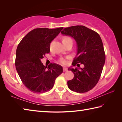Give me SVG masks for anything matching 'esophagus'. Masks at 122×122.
<instances>
[{
    "mask_svg": "<svg viewBox=\"0 0 122 122\" xmlns=\"http://www.w3.org/2000/svg\"><path fill=\"white\" fill-rule=\"evenodd\" d=\"M63 70L64 72H66V71H67V70H68V69H67V68H63Z\"/></svg>",
    "mask_w": 122,
    "mask_h": 122,
    "instance_id": "1",
    "label": "esophagus"
}]
</instances>
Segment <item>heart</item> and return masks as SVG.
<instances>
[{
	"mask_svg": "<svg viewBox=\"0 0 122 122\" xmlns=\"http://www.w3.org/2000/svg\"><path fill=\"white\" fill-rule=\"evenodd\" d=\"M69 38H69V37H64L62 39V41L66 40V39H69ZM60 62L61 63L63 64H66L67 63V61H66V60H65V59H62L60 60Z\"/></svg>",
	"mask_w": 122,
	"mask_h": 122,
	"instance_id": "1",
	"label": "heart"
}]
</instances>
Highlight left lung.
Wrapping results in <instances>:
<instances>
[{
	"instance_id": "left-lung-1",
	"label": "left lung",
	"mask_w": 122,
	"mask_h": 122,
	"mask_svg": "<svg viewBox=\"0 0 122 122\" xmlns=\"http://www.w3.org/2000/svg\"><path fill=\"white\" fill-rule=\"evenodd\" d=\"M63 35L71 36L77 44V54L72 65L79 68H69L74 77L68 81L69 89L77 93L92 90L99 80L105 61L103 42L97 32L84 25H74L64 28ZM80 64L84 66L79 68Z\"/></svg>"
}]
</instances>
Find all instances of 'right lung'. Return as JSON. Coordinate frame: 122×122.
<instances>
[{"label":"right lung","mask_w":122,"mask_h":122,"mask_svg":"<svg viewBox=\"0 0 122 122\" xmlns=\"http://www.w3.org/2000/svg\"><path fill=\"white\" fill-rule=\"evenodd\" d=\"M63 27L56 29L37 28L23 38L15 54V66L25 86L35 93H42L53 87L55 80L63 72L62 66L51 63L43 66L41 59L50 52L51 41Z\"/></svg>","instance_id":"add662e5"}]
</instances>
